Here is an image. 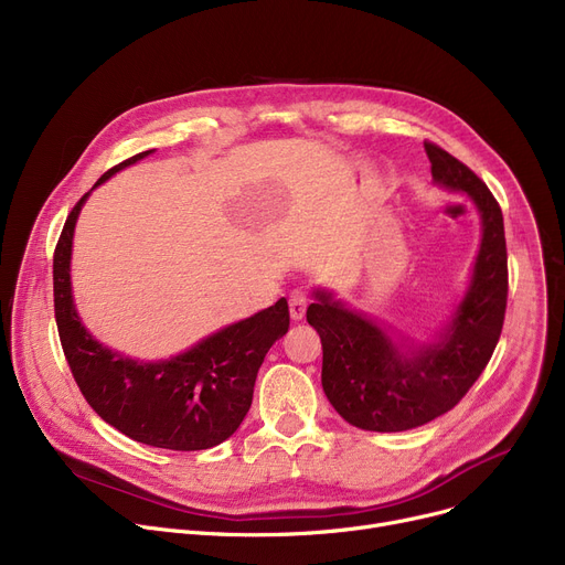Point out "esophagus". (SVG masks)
Wrapping results in <instances>:
<instances>
[{
	"mask_svg": "<svg viewBox=\"0 0 565 565\" xmlns=\"http://www.w3.org/2000/svg\"><path fill=\"white\" fill-rule=\"evenodd\" d=\"M307 305H309L307 292H305V290H292L290 298H288L290 318H292V320H302L305 313H307Z\"/></svg>",
	"mask_w": 565,
	"mask_h": 565,
	"instance_id": "obj_1",
	"label": "esophagus"
}]
</instances>
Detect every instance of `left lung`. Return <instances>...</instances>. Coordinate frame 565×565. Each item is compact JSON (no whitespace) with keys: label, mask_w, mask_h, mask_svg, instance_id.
<instances>
[{"label":"left lung","mask_w":565,"mask_h":565,"mask_svg":"<svg viewBox=\"0 0 565 565\" xmlns=\"http://www.w3.org/2000/svg\"><path fill=\"white\" fill-rule=\"evenodd\" d=\"M435 185L465 194L481 220V245L467 290L447 322L426 339L352 309L330 288H313L307 320L322 343V392L362 430L401 433L449 412L488 366L503 328L509 258L501 207L481 178L426 143Z\"/></svg>","instance_id":"8db88e82"}]
</instances>
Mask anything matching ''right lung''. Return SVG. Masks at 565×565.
Masks as SVG:
<instances>
[{
	"label": "right lung",
	"instance_id": "add662e5",
	"mask_svg": "<svg viewBox=\"0 0 565 565\" xmlns=\"http://www.w3.org/2000/svg\"><path fill=\"white\" fill-rule=\"evenodd\" d=\"M153 151L116 164L71 211L54 249V318L58 339L86 403L118 433L148 447L201 451L228 439L252 407L256 373L290 324L281 298L245 320L207 334L169 360H135L84 328L73 300L71 258L82 205L96 188Z\"/></svg>",
	"mask_w": 565,
	"mask_h": 565
}]
</instances>
